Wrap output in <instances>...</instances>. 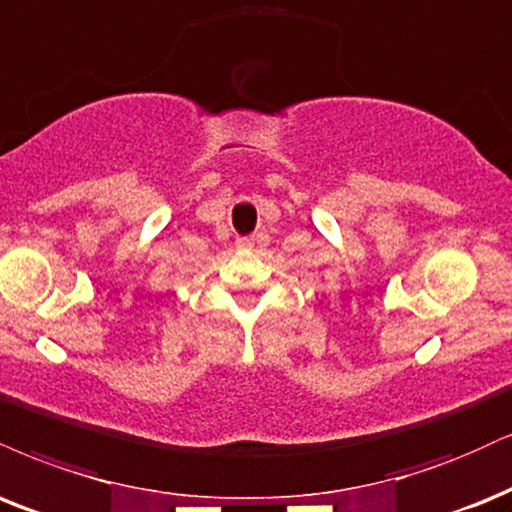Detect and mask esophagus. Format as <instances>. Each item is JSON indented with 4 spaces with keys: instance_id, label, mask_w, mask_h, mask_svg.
Segmentation results:
<instances>
[{
    "instance_id": "obj_1",
    "label": "esophagus",
    "mask_w": 512,
    "mask_h": 512,
    "mask_svg": "<svg viewBox=\"0 0 512 512\" xmlns=\"http://www.w3.org/2000/svg\"><path fill=\"white\" fill-rule=\"evenodd\" d=\"M236 245L240 250H250V248H255V238H238Z\"/></svg>"
}]
</instances>
